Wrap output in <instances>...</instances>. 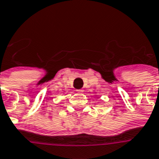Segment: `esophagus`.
I'll return each mask as SVG.
<instances>
[{"mask_svg":"<svg viewBox=\"0 0 159 159\" xmlns=\"http://www.w3.org/2000/svg\"><path fill=\"white\" fill-rule=\"evenodd\" d=\"M82 92H83V90H82V89H78V90H77V93H82Z\"/></svg>","mask_w":159,"mask_h":159,"instance_id":"obj_1","label":"esophagus"}]
</instances>
